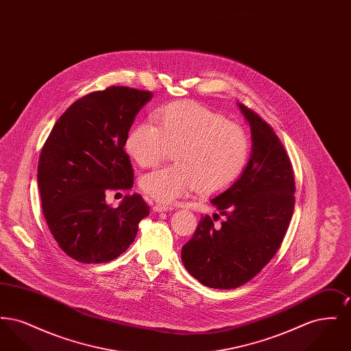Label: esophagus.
Listing matches in <instances>:
<instances>
[{"label": "esophagus", "mask_w": 351, "mask_h": 351, "mask_svg": "<svg viewBox=\"0 0 351 351\" xmlns=\"http://www.w3.org/2000/svg\"><path fill=\"white\" fill-rule=\"evenodd\" d=\"M172 208L169 206V205H165V204H154V206H152V210L154 212H168V210H171Z\"/></svg>", "instance_id": "1"}]
</instances>
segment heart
Wrapping results in <instances>:
<instances>
[{"mask_svg":"<svg viewBox=\"0 0 351 351\" xmlns=\"http://www.w3.org/2000/svg\"><path fill=\"white\" fill-rule=\"evenodd\" d=\"M125 149L142 168L155 167L173 152L175 163L139 179L141 189L171 204L197 189L212 195L239 178L250 143L243 128L193 101L173 102L154 116V123L132 128Z\"/></svg>","mask_w":351,"mask_h":351,"instance_id":"1","label":"heart"}]
</instances>
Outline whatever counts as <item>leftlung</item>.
I'll list each match as a JSON object with an SVG mask.
<instances>
[{"instance_id": "obj_1", "label": "left lung", "mask_w": 351, "mask_h": 351, "mask_svg": "<svg viewBox=\"0 0 351 351\" xmlns=\"http://www.w3.org/2000/svg\"><path fill=\"white\" fill-rule=\"evenodd\" d=\"M238 106L250 125V160L238 180L210 200L225 216L221 225L201 217L182 249L186 271L217 289L243 285L262 271L280 247L295 208V175L283 143L266 121Z\"/></svg>"}]
</instances>
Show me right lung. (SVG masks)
<instances>
[{
  "mask_svg": "<svg viewBox=\"0 0 351 351\" xmlns=\"http://www.w3.org/2000/svg\"><path fill=\"white\" fill-rule=\"evenodd\" d=\"M152 93L109 86L75 101L53 125L38 165L42 209L59 247L80 263H105L128 250L150 215L142 196L117 208L108 191L130 189L134 171L125 141Z\"/></svg>",
  "mask_w": 351,
  "mask_h": 351,
  "instance_id": "1",
  "label": "right lung"
}]
</instances>
